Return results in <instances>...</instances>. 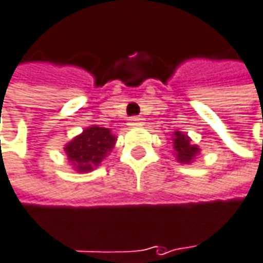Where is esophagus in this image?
Here are the masks:
<instances>
[{"label": "esophagus", "mask_w": 263, "mask_h": 263, "mask_svg": "<svg viewBox=\"0 0 263 263\" xmlns=\"http://www.w3.org/2000/svg\"><path fill=\"white\" fill-rule=\"evenodd\" d=\"M129 122H131V125H141L143 123V119L140 116H132L131 119H129Z\"/></svg>", "instance_id": "obj_1"}]
</instances>
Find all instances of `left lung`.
Segmentation results:
<instances>
[{
    "label": "left lung",
    "instance_id": "8db88e82",
    "mask_svg": "<svg viewBox=\"0 0 263 263\" xmlns=\"http://www.w3.org/2000/svg\"><path fill=\"white\" fill-rule=\"evenodd\" d=\"M173 146L176 151V158L180 162H191V159L199 154V147L194 144H190V138L180 132H175V138H173Z\"/></svg>",
    "mask_w": 263,
    "mask_h": 263
}]
</instances>
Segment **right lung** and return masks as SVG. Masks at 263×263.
Instances as JSON below:
<instances>
[{
  "instance_id": "obj_1",
  "label": "right lung",
  "mask_w": 263,
  "mask_h": 263,
  "mask_svg": "<svg viewBox=\"0 0 263 263\" xmlns=\"http://www.w3.org/2000/svg\"><path fill=\"white\" fill-rule=\"evenodd\" d=\"M116 137L107 128L91 126L73 138L66 147L67 159L78 172H90L114 147Z\"/></svg>"
}]
</instances>
